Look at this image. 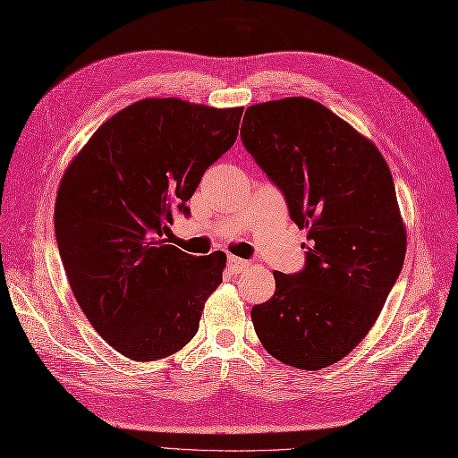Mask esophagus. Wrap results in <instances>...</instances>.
I'll return each mask as SVG.
<instances>
[{"label":"esophagus","mask_w":458,"mask_h":458,"mask_svg":"<svg viewBox=\"0 0 458 458\" xmlns=\"http://www.w3.org/2000/svg\"><path fill=\"white\" fill-rule=\"evenodd\" d=\"M245 267H248V261H243V259H240V257H233V255L228 257V268H230L233 275L242 273Z\"/></svg>","instance_id":"1"}]
</instances>
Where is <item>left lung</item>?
Here are the masks:
<instances>
[{"label":"left lung","mask_w":458,"mask_h":458,"mask_svg":"<svg viewBox=\"0 0 458 458\" xmlns=\"http://www.w3.org/2000/svg\"><path fill=\"white\" fill-rule=\"evenodd\" d=\"M242 143L308 230L306 265L275 273L255 333L286 366H333L377 321L404 263L406 232L389 166L323 104L292 97L245 110Z\"/></svg>","instance_id":"left-lung-1"}]
</instances>
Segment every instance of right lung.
I'll return each mask as SVG.
<instances>
[{
  "mask_svg": "<svg viewBox=\"0 0 458 458\" xmlns=\"http://www.w3.org/2000/svg\"><path fill=\"white\" fill-rule=\"evenodd\" d=\"M243 108L145 98L112 115L65 170L55 240L90 325L135 361L191 341L225 253L193 257L166 243L174 213L190 215L205 170L233 145Z\"/></svg>",
  "mask_w": 458,
  "mask_h": 458,
  "instance_id": "1",
  "label": "right lung"
}]
</instances>
